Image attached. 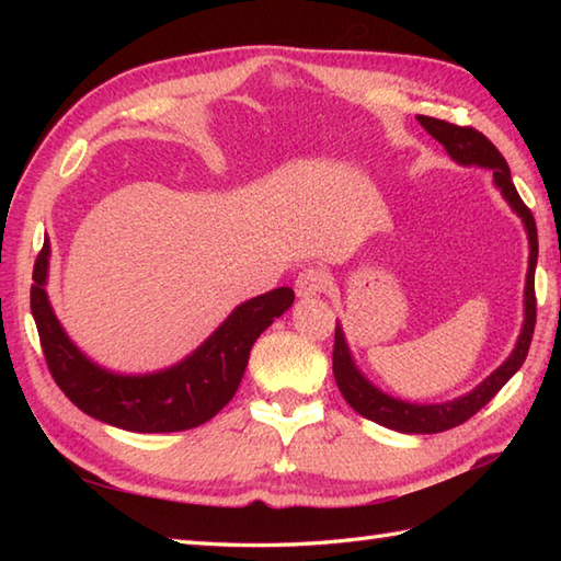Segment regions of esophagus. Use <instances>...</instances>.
Here are the masks:
<instances>
[{"instance_id": "1", "label": "esophagus", "mask_w": 561, "mask_h": 561, "mask_svg": "<svg viewBox=\"0 0 561 561\" xmlns=\"http://www.w3.org/2000/svg\"><path fill=\"white\" fill-rule=\"evenodd\" d=\"M328 272L323 267H306L299 272V277L294 282V289L296 296H301V299H308V296H316L320 291H325L328 287Z\"/></svg>"}]
</instances>
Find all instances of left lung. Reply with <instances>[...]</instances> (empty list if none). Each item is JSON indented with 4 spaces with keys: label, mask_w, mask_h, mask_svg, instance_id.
Masks as SVG:
<instances>
[{
    "label": "left lung",
    "mask_w": 561,
    "mask_h": 561,
    "mask_svg": "<svg viewBox=\"0 0 561 561\" xmlns=\"http://www.w3.org/2000/svg\"><path fill=\"white\" fill-rule=\"evenodd\" d=\"M416 121L432 135L438 145H444L448 157L460 165H482L490 169L494 175V185L502 190L504 199L511 205L518 217L523 219V226L528 231L530 241V257H528V277H526V320H523V330L516 342V350L511 352L508 359L496 368L492 376H486L482 383L470 390L468 396L450 402L438 404H412L398 398L386 396L383 390L368 383L364 374L356 368L347 340L340 325L335 328V350H332V374H335L337 388L342 398L347 400L354 412H359L366 420H371L380 426L396 428L402 434H438L446 428L458 426L468 422L472 414H478L486 402H490L499 390L506 386V380L514 376L523 366L530 350L533 330H535V316H538V301H535V265H538V229H535L533 211L526 207V202L520 199L518 190L511 181V171L506 159L499 153V149L474 127H460L446 121H436V117L416 115Z\"/></svg>",
    "instance_id": "1"
}]
</instances>
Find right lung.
I'll use <instances>...</instances> for the list:
<instances>
[{"instance_id": "1", "label": "right lung", "mask_w": 561, "mask_h": 561, "mask_svg": "<svg viewBox=\"0 0 561 561\" xmlns=\"http://www.w3.org/2000/svg\"><path fill=\"white\" fill-rule=\"evenodd\" d=\"M47 260L50 243L45 241L33 267L31 313L47 368L81 412L125 432H185L209 422L236 396L260 332L294 304L289 287L255 296L238 306L183 362L157 374L123 376L87 359L67 337L47 301Z\"/></svg>"}]
</instances>
